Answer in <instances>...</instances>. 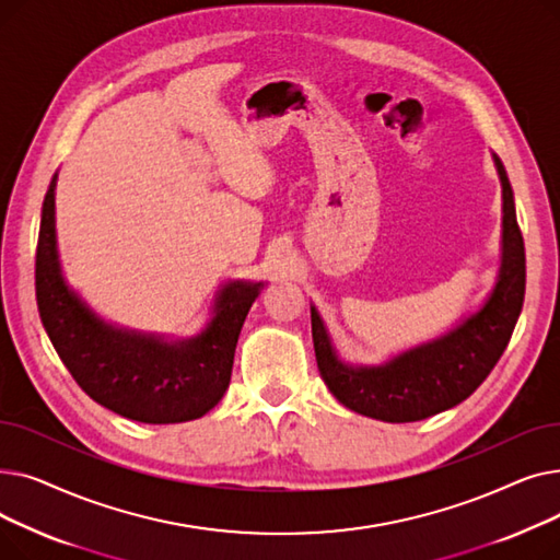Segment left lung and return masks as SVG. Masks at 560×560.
<instances>
[{"label":"left lung","mask_w":560,"mask_h":560,"mask_svg":"<svg viewBox=\"0 0 560 560\" xmlns=\"http://www.w3.org/2000/svg\"><path fill=\"white\" fill-rule=\"evenodd\" d=\"M502 182V268L486 304L445 336L406 349L381 365H347L338 359L315 306L311 327L319 376L331 395L361 416L384 422H418L472 395L497 365L513 336L524 302L526 260L504 163L492 154Z\"/></svg>","instance_id":"1"}]
</instances>
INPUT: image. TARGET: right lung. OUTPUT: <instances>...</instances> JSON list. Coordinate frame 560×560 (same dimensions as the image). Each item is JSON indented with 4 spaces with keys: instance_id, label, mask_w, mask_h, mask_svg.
<instances>
[{
    "instance_id": "obj_1",
    "label": "right lung",
    "mask_w": 560,
    "mask_h": 560,
    "mask_svg": "<svg viewBox=\"0 0 560 560\" xmlns=\"http://www.w3.org/2000/svg\"><path fill=\"white\" fill-rule=\"evenodd\" d=\"M51 176L36 249V302L43 327L81 390L113 413L144 422L197 420L224 397L235 342L262 283L229 281L206 329L188 340L117 329L66 283L56 247Z\"/></svg>"
}]
</instances>
